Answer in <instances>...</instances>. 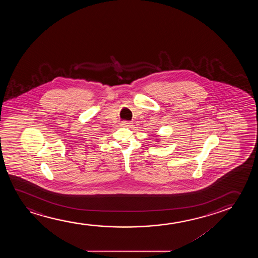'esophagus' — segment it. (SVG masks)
I'll list each match as a JSON object with an SVG mask.
<instances>
[{
	"instance_id": "34e87169",
	"label": "esophagus",
	"mask_w": 258,
	"mask_h": 258,
	"mask_svg": "<svg viewBox=\"0 0 258 258\" xmlns=\"http://www.w3.org/2000/svg\"><path fill=\"white\" fill-rule=\"evenodd\" d=\"M121 126L122 127H131V125H132V122L131 121H127V120H123V121H121Z\"/></svg>"
}]
</instances>
